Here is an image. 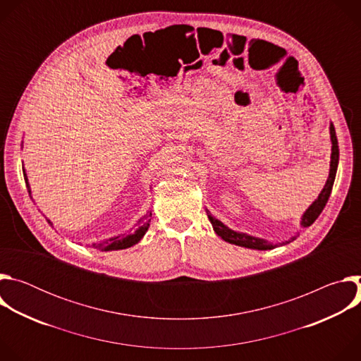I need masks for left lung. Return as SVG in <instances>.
<instances>
[{
	"label": "left lung",
	"mask_w": 361,
	"mask_h": 361,
	"mask_svg": "<svg viewBox=\"0 0 361 361\" xmlns=\"http://www.w3.org/2000/svg\"><path fill=\"white\" fill-rule=\"evenodd\" d=\"M330 137H331V161H330V174H329V178H327V183L324 185V188L322 190L319 198L310 205L305 210V213L302 214L301 217V227L305 228V227H310L316 220L317 217L322 214L323 209L326 207V204L329 201V197L331 194V188H333V184H334V180H336V173H337V166H338V142H337V137H336V130H334V126L330 124ZM207 214H209V220L212 221L213 224V228L216 231L217 235H220L224 241L227 243H231V244H235V245H241V247H245V248H254V250H271V248H276L277 244H271V243H267L266 240L263 238H255V237H251L248 234H244V233H237L234 230H230L227 226H224L220 220L214 219L209 210H207ZM291 240H295V237H293Z\"/></svg>",
	"instance_id": "left-lung-1"
}]
</instances>
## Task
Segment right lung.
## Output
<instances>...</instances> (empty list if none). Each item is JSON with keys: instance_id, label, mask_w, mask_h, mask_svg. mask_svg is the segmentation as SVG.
I'll list each match as a JSON object with an SVG mask.
<instances>
[{"instance_id": "1", "label": "right lung", "mask_w": 361, "mask_h": 361, "mask_svg": "<svg viewBox=\"0 0 361 361\" xmlns=\"http://www.w3.org/2000/svg\"><path fill=\"white\" fill-rule=\"evenodd\" d=\"M23 171H24V169H23ZM24 180H25V184H27L28 194H30V197H31V188H30V184H28V178H27L25 171H24ZM148 217H151V212H149L148 216H144L142 219L138 220L137 228H135V231H134L133 234H130V235H117V237L110 238V240H107V241H102V243H98V244H92V247H95V248H98V250L111 251V250L128 248V247L137 244V243L142 238V235L145 234V231L148 230V226H149ZM47 221L51 224L49 220H47Z\"/></svg>"}]
</instances>
